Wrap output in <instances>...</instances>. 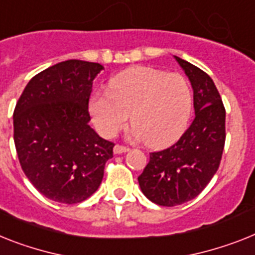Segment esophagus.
Listing matches in <instances>:
<instances>
[{
    "instance_id": "esophagus-1",
    "label": "esophagus",
    "mask_w": 255,
    "mask_h": 255,
    "mask_svg": "<svg viewBox=\"0 0 255 255\" xmlns=\"http://www.w3.org/2000/svg\"><path fill=\"white\" fill-rule=\"evenodd\" d=\"M128 151H129V148H128V147L120 146V144H116L115 148H113V152L117 153V155H120V153H124V152H128Z\"/></svg>"
}]
</instances>
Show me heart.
Here are the masks:
<instances>
[{"label": "heart", "mask_w": 255, "mask_h": 255, "mask_svg": "<svg viewBox=\"0 0 255 255\" xmlns=\"http://www.w3.org/2000/svg\"><path fill=\"white\" fill-rule=\"evenodd\" d=\"M193 90L186 78L150 66H134L109 81V91L90 100V113L102 135L115 136L131 115V135L151 148L173 144L188 129Z\"/></svg>", "instance_id": "1"}]
</instances>
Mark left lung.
<instances>
[{"instance_id": "obj_1", "label": "left lung", "mask_w": 255, "mask_h": 255, "mask_svg": "<svg viewBox=\"0 0 255 255\" xmlns=\"http://www.w3.org/2000/svg\"><path fill=\"white\" fill-rule=\"evenodd\" d=\"M191 83L195 119L169 148L150 153L138 177L140 190L159 206L194 199L215 176L226 143V109L215 83L199 67L174 56Z\"/></svg>"}]
</instances>
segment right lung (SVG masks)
Masks as SVG:
<instances>
[{"instance_id":"obj_1","label":"right lung","mask_w":255,"mask_h":255,"mask_svg":"<svg viewBox=\"0 0 255 255\" xmlns=\"http://www.w3.org/2000/svg\"><path fill=\"white\" fill-rule=\"evenodd\" d=\"M104 67L67 60L31 79L12 116L19 163L48 199L73 205L102 184L113 144L88 125L92 83Z\"/></svg>"}]
</instances>
